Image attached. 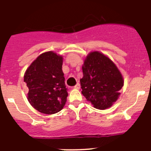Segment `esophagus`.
<instances>
[{"instance_id":"esophagus-1","label":"esophagus","mask_w":151,"mask_h":151,"mask_svg":"<svg viewBox=\"0 0 151 151\" xmlns=\"http://www.w3.org/2000/svg\"><path fill=\"white\" fill-rule=\"evenodd\" d=\"M80 87H81V86H80V83H77L75 86H74V88H75V89H80Z\"/></svg>"}]
</instances>
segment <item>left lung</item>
<instances>
[{"instance_id":"1","label":"left lung","mask_w":151,"mask_h":151,"mask_svg":"<svg viewBox=\"0 0 151 151\" xmlns=\"http://www.w3.org/2000/svg\"><path fill=\"white\" fill-rule=\"evenodd\" d=\"M82 70L80 82L83 96L98 109L111 107L118 99L124 83L114 62L100 52H91L85 59Z\"/></svg>"}]
</instances>
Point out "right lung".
Returning <instances> with one entry per match:
<instances>
[{
	"label": "right lung",
	"mask_w": 151,
	"mask_h": 151,
	"mask_svg": "<svg viewBox=\"0 0 151 151\" xmlns=\"http://www.w3.org/2000/svg\"><path fill=\"white\" fill-rule=\"evenodd\" d=\"M63 58L53 51L38 56L24 75L28 88L27 98L35 109L43 114H53L63 109L68 98L62 71Z\"/></svg>",
	"instance_id": "obj_1"
}]
</instances>
